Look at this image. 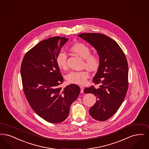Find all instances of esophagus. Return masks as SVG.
Returning a JSON list of instances; mask_svg holds the SVG:
<instances>
[{
    "mask_svg": "<svg viewBox=\"0 0 149 149\" xmlns=\"http://www.w3.org/2000/svg\"><path fill=\"white\" fill-rule=\"evenodd\" d=\"M80 92H81V93H83L84 92V87H83V86H80Z\"/></svg>",
    "mask_w": 149,
    "mask_h": 149,
    "instance_id": "esophagus-1",
    "label": "esophagus"
}]
</instances>
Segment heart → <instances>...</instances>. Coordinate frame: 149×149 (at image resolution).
<instances>
[{
    "instance_id": "obj_1",
    "label": "heart",
    "mask_w": 149,
    "mask_h": 149,
    "mask_svg": "<svg viewBox=\"0 0 149 149\" xmlns=\"http://www.w3.org/2000/svg\"><path fill=\"white\" fill-rule=\"evenodd\" d=\"M70 50L83 59L84 66L91 71H94L98 69L100 63V57L97 54L90 53L91 49L89 46L84 43L78 42L74 44L70 48ZM67 59L66 53L63 50H60L56 56V62L60 68L66 69L68 66ZM89 77V73L86 71L83 70L70 72L67 74L66 78L70 83L83 85L86 83Z\"/></svg>"
}]
</instances>
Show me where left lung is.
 <instances>
[{
	"label": "left lung",
	"instance_id": "1",
	"mask_svg": "<svg viewBox=\"0 0 149 149\" xmlns=\"http://www.w3.org/2000/svg\"><path fill=\"white\" fill-rule=\"evenodd\" d=\"M95 49L100 63L93 78L97 88H86L84 93H91L96 102L89 109L90 115L104 121L117 112L125 99L128 88V64L123 50L110 37L99 33L77 35Z\"/></svg>",
	"mask_w": 149,
	"mask_h": 149
}]
</instances>
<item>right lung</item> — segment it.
I'll list each match as a JSON object with an SVG mask.
<instances>
[{
    "label": "right lung",
    "mask_w": 149,
    "mask_h": 149,
    "mask_svg": "<svg viewBox=\"0 0 149 149\" xmlns=\"http://www.w3.org/2000/svg\"><path fill=\"white\" fill-rule=\"evenodd\" d=\"M68 40L54 36L42 40L24 55L20 72L25 97L32 109L50 123H59L68 116L70 107L80 92L70 84L63 89L59 67L56 62L61 48Z\"/></svg>",
    "instance_id": "add662e5"
}]
</instances>
